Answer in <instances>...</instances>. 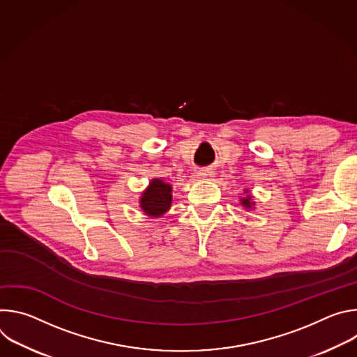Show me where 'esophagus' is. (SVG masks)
Segmentation results:
<instances>
[{
  "label": "esophagus",
  "instance_id": "esophagus-1",
  "mask_svg": "<svg viewBox=\"0 0 357 357\" xmlns=\"http://www.w3.org/2000/svg\"><path fill=\"white\" fill-rule=\"evenodd\" d=\"M197 179H202V181H211L213 178V172L209 171V169H205V171H199L196 174Z\"/></svg>",
  "mask_w": 357,
  "mask_h": 357
}]
</instances>
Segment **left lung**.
Masks as SVG:
<instances>
[{"label":"left lung","mask_w":357,"mask_h":357,"mask_svg":"<svg viewBox=\"0 0 357 357\" xmlns=\"http://www.w3.org/2000/svg\"><path fill=\"white\" fill-rule=\"evenodd\" d=\"M244 193H247L244 197H240V203L241 205L245 208V209H252V206H254V202H252V199H251V195H248V190L245 189L244 190Z\"/></svg>","instance_id":"left-lung-1"}]
</instances>
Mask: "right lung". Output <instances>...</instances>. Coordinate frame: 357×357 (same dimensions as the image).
Instances as JSON below:
<instances>
[{
    "mask_svg": "<svg viewBox=\"0 0 357 357\" xmlns=\"http://www.w3.org/2000/svg\"><path fill=\"white\" fill-rule=\"evenodd\" d=\"M172 203V186L162 179H152L139 197V208L149 218H161Z\"/></svg>",
    "mask_w": 357,
    "mask_h": 357,
    "instance_id": "add662e5",
    "label": "right lung"
}]
</instances>
